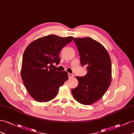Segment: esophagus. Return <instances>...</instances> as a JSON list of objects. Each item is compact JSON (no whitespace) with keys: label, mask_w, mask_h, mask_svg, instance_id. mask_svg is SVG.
I'll return each mask as SVG.
<instances>
[{"label":"esophagus","mask_w":134,"mask_h":134,"mask_svg":"<svg viewBox=\"0 0 134 134\" xmlns=\"http://www.w3.org/2000/svg\"><path fill=\"white\" fill-rule=\"evenodd\" d=\"M68 77H69V78H72V77H74V75H72L70 73H68Z\"/></svg>","instance_id":"34e87169"}]
</instances>
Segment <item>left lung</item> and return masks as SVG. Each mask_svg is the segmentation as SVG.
Wrapping results in <instances>:
<instances>
[{
    "label": "left lung",
    "instance_id": "8db88e82",
    "mask_svg": "<svg viewBox=\"0 0 134 134\" xmlns=\"http://www.w3.org/2000/svg\"><path fill=\"white\" fill-rule=\"evenodd\" d=\"M80 62L86 66L85 76H77L79 84L72 89L76 101L83 105H90L99 100L110 85L111 60L105 48L90 37L75 38Z\"/></svg>",
    "mask_w": 134,
    "mask_h": 134
}]
</instances>
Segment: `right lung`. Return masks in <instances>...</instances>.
Returning a JSON list of instances; mask_svg holds the SVG:
<instances>
[{
	"mask_svg": "<svg viewBox=\"0 0 134 134\" xmlns=\"http://www.w3.org/2000/svg\"><path fill=\"white\" fill-rule=\"evenodd\" d=\"M74 38L48 35L32 41L25 49L21 77L26 90L37 102L52 100L58 94L59 87L67 80V72L56 71L50 65L59 64L60 51Z\"/></svg>",
	"mask_w": 134,
	"mask_h": 134,
	"instance_id": "obj_1",
	"label": "right lung"
}]
</instances>
